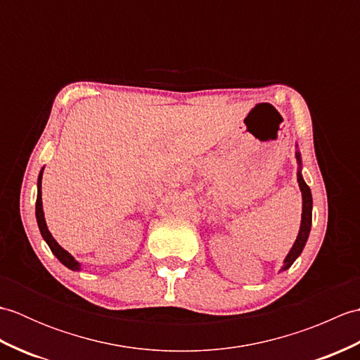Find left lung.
Here are the masks:
<instances>
[{
	"instance_id": "8db88e82",
	"label": "left lung",
	"mask_w": 360,
	"mask_h": 360,
	"mask_svg": "<svg viewBox=\"0 0 360 360\" xmlns=\"http://www.w3.org/2000/svg\"><path fill=\"white\" fill-rule=\"evenodd\" d=\"M295 158H297V164H298L297 181H298V187H300V190H302V200H303L302 223H300V231H298L294 246L290 248L289 254L286 255L285 262H283V266H281L280 271L289 269L295 259L300 257L304 244H307V241H308V236H309V232H311V223H312V195H311V188L308 187V184L304 182L303 176H302V156H300V151H298V150L295 151Z\"/></svg>"
}]
</instances>
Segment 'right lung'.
Segmentation results:
<instances>
[{
	"label": "right lung",
	"mask_w": 360,
	"mask_h": 360,
	"mask_svg": "<svg viewBox=\"0 0 360 360\" xmlns=\"http://www.w3.org/2000/svg\"><path fill=\"white\" fill-rule=\"evenodd\" d=\"M43 170L41 168L40 174H38V181H37V202H35V217H37V224L38 229H40L43 240L48 243L49 249L52 250V254L58 258L60 263H63L68 269L71 271H80L82 266L80 263L75 259L70 252L65 250L60 244L56 241V238L51 235L48 226H46V219H44V212H43V201H41V178H43Z\"/></svg>",
	"instance_id": "add662e5"
}]
</instances>
